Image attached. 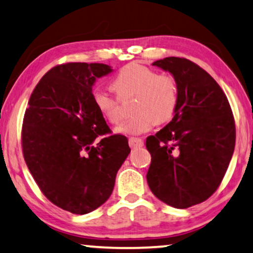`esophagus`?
Here are the masks:
<instances>
[{"mask_svg":"<svg viewBox=\"0 0 253 253\" xmlns=\"http://www.w3.org/2000/svg\"><path fill=\"white\" fill-rule=\"evenodd\" d=\"M129 146L130 148H141L143 147V141L139 139V137H130L129 139Z\"/></svg>","mask_w":253,"mask_h":253,"instance_id":"34e87169","label":"esophagus"}]
</instances>
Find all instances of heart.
<instances>
[{
    "mask_svg": "<svg viewBox=\"0 0 253 253\" xmlns=\"http://www.w3.org/2000/svg\"><path fill=\"white\" fill-rule=\"evenodd\" d=\"M112 87L119 98L134 97L133 116L116 132L124 135H141L154 124H164L172 119L178 106V86L170 75H158L154 69L139 63H129L120 69L112 81ZM96 109L111 124H118L121 114L118 100L110 93L97 90L92 96Z\"/></svg>",
    "mask_w": 253,
    "mask_h": 253,
    "instance_id": "heart-1",
    "label": "heart"
}]
</instances>
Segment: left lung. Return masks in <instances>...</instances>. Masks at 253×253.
<instances>
[{"label":"left lung","instance_id":"obj_1","mask_svg":"<svg viewBox=\"0 0 253 253\" xmlns=\"http://www.w3.org/2000/svg\"><path fill=\"white\" fill-rule=\"evenodd\" d=\"M153 66L176 81L178 106L172 120L147 137V181L155 197L184 210L207 200L223 179L235 149L234 118L220 85L199 66L174 56Z\"/></svg>","mask_w":253,"mask_h":253}]
</instances>
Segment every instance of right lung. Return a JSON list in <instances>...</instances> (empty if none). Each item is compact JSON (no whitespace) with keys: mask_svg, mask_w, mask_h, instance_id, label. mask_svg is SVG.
<instances>
[{"mask_svg":"<svg viewBox=\"0 0 253 253\" xmlns=\"http://www.w3.org/2000/svg\"><path fill=\"white\" fill-rule=\"evenodd\" d=\"M104 63L56 66L33 90L23 121V154L50 203L73 214L97 210L112 193L130 148L111 130L92 99V86L112 73Z\"/></svg>","mask_w":253,"mask_h":253,"instance_id":"obj_1","label":"right lung"}]
</instances>
